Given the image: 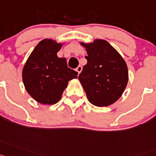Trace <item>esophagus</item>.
Masks as SVG:
<instances>
[{
  "label": "esophagus",
  "mask_w": 156,
  "mask_h": 156,
  "mask_svg": "<svg viewBox=\"0 0 156 156\" xmlns=\"http://www.w3.org/2000/svg\"><path fill=\"white\" fill-rule=\"evenodd\" d=\"M82 66H78V67H77L76 71L78 73V74H79L80 73L82 72Z\"/></svg>",
  "instance_id": "34e87169"
}]
</instances>
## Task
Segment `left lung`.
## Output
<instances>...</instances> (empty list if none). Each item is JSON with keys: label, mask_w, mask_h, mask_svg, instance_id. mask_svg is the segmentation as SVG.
<instances>
[{"label": "left lung", "mask_w": 156, "mask_h": 156, "mask_svg": "<svg viewBox=\"0 0 156 156\" xmlns=\"http://www.w3.org/2000/svg\"><path fill=\"white\" fill-rule=\"evenodd\" d=\"M80 44L86 48L87 63L78 79L92 104L106 107L119 100L128 83L126 61L113 46L104 39Z\"/></svg>", "instance_id": "8db88e82"}]
</instances>
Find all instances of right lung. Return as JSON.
<instances>
[{
  "label": "right lung",
  "instance_id": "1",
  "mask_svg": "<svg viewBox=\"0 0 156 156\" xmlns=\"http://www.w3.org/2000/svg\"><path fill=\"white\" fill-rule=\"evenodd\" d=\"M63 44L65 42L52 38L43 39L34 48L23 68L26 90L41 104H56L69 81L77 78L78 72L67 67V59L57 56Z\"/></svg>",
  "mask_w": 156,
  "mask_h": 156
}]
</instances>
